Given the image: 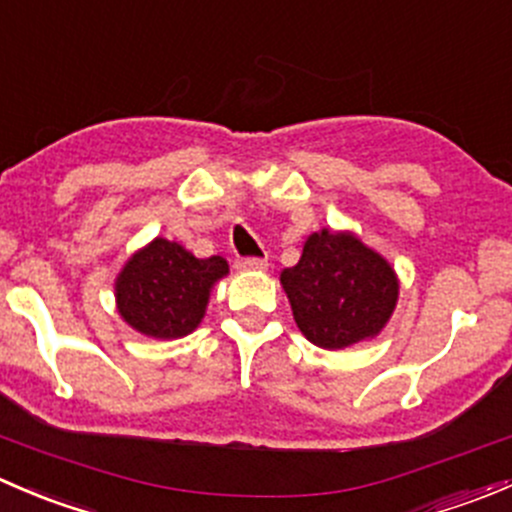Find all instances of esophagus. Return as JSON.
Returning a JSON list of instances; mask_svg holds the SVG:
<instances>
[{"instance_id":"esophagus-1","label":"esophagus","mask_w":512,"mask_h":512,"mask_svg":"<svg viewBox=\"0 0 512 512\" xmlns=\"http://www.w3.org/2000/svg\"><path fill=\"white\" fill-rule=\"evenodd\" d=\"M235 267L242 272H262L267 270V260H262V257H242V260L235 262Z\"/></svg>"}]
</instances>
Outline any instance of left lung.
<instances>
[{
  "mask_svg": "<svg viewBox=\"0 0 512 512\" xmlns=\"http://www.w3.org/2000/svg\"><path fill=\"white\" fill-rule=\"evenodd\" d=\"M280 285L299 332L329 352L379 337L399 302L391 262L352 230L312 232Z\"/></svg>",
  "mask_w": 512,
  "mask_h": 512,
  "instance_id": "8db88e82",
  "label": "left lung"
}]
</instances>
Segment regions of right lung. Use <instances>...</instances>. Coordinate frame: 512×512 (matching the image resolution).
<instances>
[{"label": "right lung", "mask_w": 512, "mask_h": 512, "mask_svg": "<svg viewBox=\"0 0 512 512\" xmlns=\"http://www.w3.org/2000/svg\"><path fill=\"white\" fill-rule=\"evenodd\" d=\"M230 267L220 255L195 257L180 242L156 237L133 252L113 282L123 322L153 339L188 337L203 322L210 292Z\"/></svg>", "instance_id": "right-lung-1"}]
</instances>
